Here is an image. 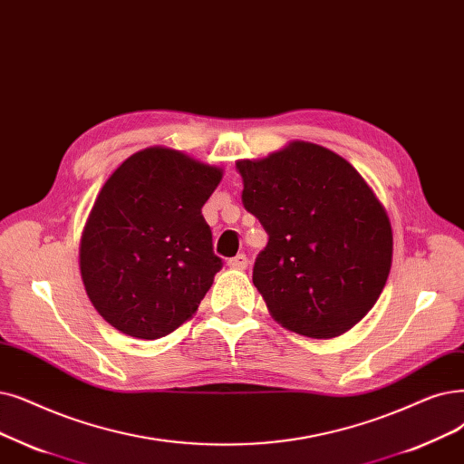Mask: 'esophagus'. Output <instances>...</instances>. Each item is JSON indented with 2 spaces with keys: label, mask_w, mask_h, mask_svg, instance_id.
<instances>
[{
  "label": "esophagus",
  "mask_w": 464,
  "mask_h": 464,
  "mask_svg": "<svg viewBox=\"0 0 464 464\" xmlns=\"http://www.w3.org/2000/svg\"><path fill=\"white\" fill-rule=\"evenodd\" d=\"M227 266H229L231 269H246L248 257H246L245 254H238V256H235V257H231V259L227 261Z\"/></svg>",
  "instance_id": "obj_1"
}]
</instances>
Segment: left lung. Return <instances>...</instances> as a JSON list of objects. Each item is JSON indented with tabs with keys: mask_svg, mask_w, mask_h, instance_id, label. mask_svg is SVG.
Instances as JSON below:
<instances>
[{
	"mask_svg": "<svg viewBox=\"0 0 464 464\" xmlns=\"http://www.w3.org/2000/svg\"><path fill=\"white\" fill-rule=\"evenodd\" d=\"M243 205L269 235L252 280L285 328L313 339L351 330L387 285L392 229L356 169L337 153L290 142L237 160Z\"/></svg>",
	"mask_w": 464,
	"mask_h": 464,
	"instance_id": "obj_1",
	"label": "left lung"
}]
</instances>
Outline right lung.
Returning a JSON list of instances; mask_svg holds the SVG:
<instances>
[{
    "instance_id": "right-lung-1",
    "label": "right lung",
    "mask_w": 464,
    "mask_h": 464,
    "mask_svg": "<svg viewBox=\"0 0 464 464\" xmlns=\"http://www.w3.org/2000/svg\"><path fill=\"white\" fill-rule=\"evenodd\" d=\"M221 169L169 148L130 155L104 184L79 246L94 309L138 339H159L189 320L221 259L200 208Z\"/></svg>"
}]
</instances>
